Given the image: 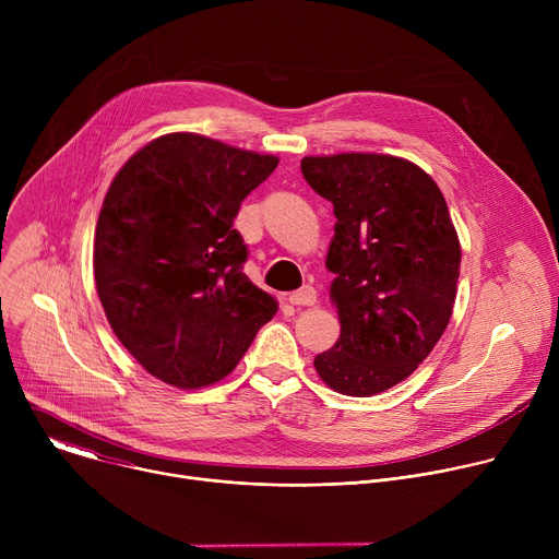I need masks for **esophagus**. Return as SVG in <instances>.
Wrapping results in <instances>:
<instances>
[{"mask_svg":"<svg viewBox=\"0 0 559 559\" xmlns=\"http://www.w3.org/2000/svg\"><path fill=\"white\" fill-rule=\"evenodd\" d=\"M292 305H313L316 302V289L311 285H302L300 289L289 294Z\"/></svg>","mask_w":559,"mask_h":559,"instance_id":"1","label":"esophagus"}]
</instances>
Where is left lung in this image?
<instances>
[{
	"label": "left lung",
	"instance_id": "1",
	"mask_svg": "<svg viewBox=\"0 0 559 559\" xmlns=\"http://www.w3.org/2000/svg\"><path fill=\"white\" fill-rule=\"evenodd\" d=\"M300 170L336 214L328 270L341 336L313 367L345 395L380 393L449 325L462 254L447 201L425 170L389 154L305 156Z\"/></svg>",
	"mask_w": 559,
	"mask_h": 559
}]
</instances>
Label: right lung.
Instances as JSON below:
<instances>
[{
    "label": "right lung",
    "instance_id": "obj_1",
    "mask_svg": "<svg viewBox=\"0 0 559 559\" xmlns=\"http://www.w3.org/2000/svg\"><path fill=\"white\" fill-rule=\"evenodd\" d=\"M278 158L173 132L117 173L95 231V283L121 345L181 389L225 378L278 302L246 274L234 229Z\"/></svg>",
    "mask_w": 559,
    "mask_h": 559
}]
</instances>
